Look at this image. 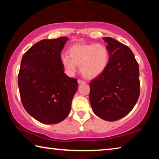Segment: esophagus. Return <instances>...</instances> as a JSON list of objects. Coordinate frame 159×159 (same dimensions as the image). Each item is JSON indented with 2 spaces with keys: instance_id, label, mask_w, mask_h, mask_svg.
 <instances>
[{
  "instance_id": "1",
  "label": "esophagus",
  "mask_w": 159,
  "mask_h": 159,
  "mask_svg": "<svg viewBox=\"0 0 159 159\" xmlns=\"http://www.w3.org/2000/svg\"><path fill=\"white\" fill-rule=\"evenodd\" d=\"M85 81L83 80H80V79H78V84H84Z\"/></svg>"
}]
</instances>
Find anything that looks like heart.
<instances>
[{
  "instance_id": "heart-1",
  "label": "heart",
  "mask_w": 159,
  "mask_h": 159,
  "mask_svg": "<svg viewBox=\"0 0 159 159\" xmlns=\"http://www.w3.org/2000/svg\"><path fill=\"white\" fill-rule=\"evenodd\" d=\"M69 54L62 55L61 62L67 74L73 75L77 66L87 79H94L104 71L109 61V52L102 44H75L69 49Z\"/></svg>"
}]
</instances>
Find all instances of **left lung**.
Returning <instances> with one entry per match:
<instances>
[{
	"mask_svg": "<svg viewBox=\"0 0 159 159\" xmlns=\"http://www.w3.org/2000/svg\"><path fill=\"white\" fill-rule=\"evenodd\" d=\"M107 42L109 61L101 74L90 83L93 112L102 120L116 121L131 112L140 94L139 69L129 47L111 37Z\"/></svg>",
	"mask_w": 159,
	"mask_h": 159,
	"instance_id": "left-lung-1",
	"label": "left lung"
}]
</instances>
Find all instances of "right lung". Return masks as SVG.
<instances>
[{
	"label": "right lung",
	"mask_w": 159,
	"mask_h": 159,
	"mask_svg": "<svg viewBox=\"0 0 159 159\" xmlns=\"http://www.w3.org/2000/svg\"><path fill=\"white\" fill-rule=\"evenodd\" d=\"M66 37L43 39L25 53L18 87L25 110L39 122L57 124L69 115L78 89L77 79L64 73L61 52Z\"/></svg>",
	"instance_id": "obj_1"
}]
</instances>
